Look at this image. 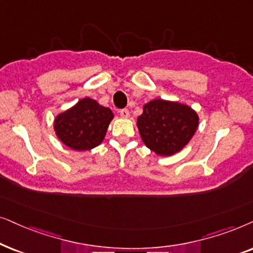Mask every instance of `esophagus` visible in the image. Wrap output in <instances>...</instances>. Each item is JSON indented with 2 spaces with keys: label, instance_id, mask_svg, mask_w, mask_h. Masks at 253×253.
<instances>
[{
  "label": "esophagus",
  "instance_id": "obj_1",
  "mask_svg": "<svg viewBox=\"0 0 253 253\" xmlns=\"http://www.w3.org/2000/svg\"><path fill=\"white\" fill-rule=\"evenodd\" d=\"M119 113H120V116L123 117V118H128V117H129V111L127 110V109H123V110H120V111H119Z\"/></svg>",
  "mask_w": 253,
  "mask_h": 253
}]
</instances>
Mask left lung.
<instances>
[{
    "instance_id": "8db88e82",
    "label": "left lung",
    "mask_w": 253,
    "mask_h": 253,
    "mask_svg": "<svg viewBox=\"0 0 253 253\" xmlns=\"http://www.w3.org/2000/svg\"><path fill=\"white\" fill-rule=\"evenodd\" d=\"M136 125L150 150L160 156H170L190 142L197 132L199 117L185 104L154 99L144 104Z\"/></svg>"
}]
</instances>
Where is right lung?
Instances as JSON below:
<instances>
[{"instance_id": "1", "label": "right lung", "mask_w": 253, "mask_h": 253, "mask_svg": "<svg viewBox=\"0 0 253 253\" xmlns=\"http://www.w3.org/2000/svg\"><path fill=\"white\" fill-rule=\"evenodd\" d=\"M112 119L113 113L109 107L86 97L56 116L54 130L70 149L90 150L102 143Z\"/></svg>"}]
</instances>
